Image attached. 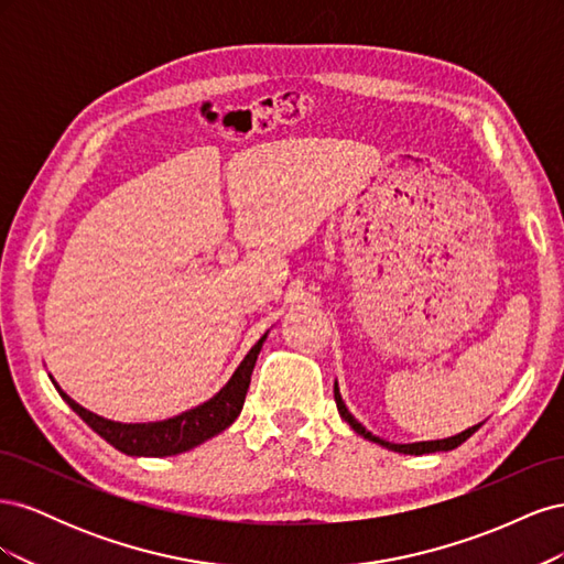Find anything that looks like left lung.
Segmentation results:
<instances>
[{
	"label": "left lung",
	"instance_id": "left-lung-1",
	"mask_svg": "<svg viewBox=\"0 0 564 564\" xmlns=\"http://www.w3.org/2000/svg\"><path fill=\"white\" fill-rule=\"evenodd\" d=\"M334 400H336L340 419H344L357 435H362L365 440L377 442V445H381V447H386V449H390V452H398V454L421 456V454H435V452H452V449H456L458 445H464V442L482 425V423H477V425H473V429H468V431H464V433H458V435H452V437H445V440H429V442H412V445H395V442H388V440H383V437H377L373 433H369V431L365 429V425L348 412V406H346L344 398H340V390H338V383H336V381H334Z\"/></svg>",
	"mask_w": 564,
	"mask_h": 564
}]
</instances>
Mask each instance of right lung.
Returning <instances> with one entry per match:
<instances>
[{
  "mask_svg": "<svg viewBox=\"0 0 564 564\" xmlns=\"http://www.w3.org/2000/svg\"><path fill=\"white\" fill-rule=\"evenodd\" d=\"M265 338H268V332L256 340V346L245 355V360L235 369L230 381L220 388L212 400L164 421L119 423V421L104 419L89 412V409H84L82 404H77L54 379L51 381H54L61 398L73 406V412H77L82 421L87 423L89 429H94L106 442H110L115 449H119L127 456H176L202 445V442L212 440L218 433H224L228 425H232V421L240 416L247 390L251 383L256 357H259Z\"/></svg>",
  "mask_w": 564,
  "mask_h": 564,
  "instance_id": "add662e5",
  "label": "right lung"
}]
</instances>
